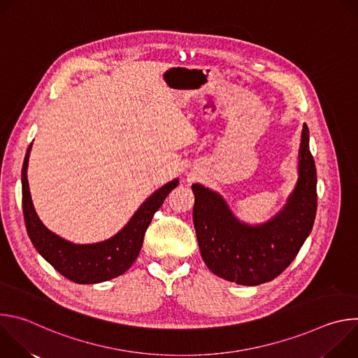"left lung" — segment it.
I'll return each instance as SVG.
<instances>
[{"mask_svg": "<svg viewBox=\"0 0 358 358\" xmlns=\"http://www.w3.org/2000/svg\"><path fill=\"white\" fill-rule=\"evenodd\" d=\"M316 166L309 150V129L303 124L299 148V180L285 208L271 221L250 227L239 222L224 198L201 184L192 221L201 257L220 278L257 286L279 276L309 236L317 210Z\"/></svg>", "mask_w": 358, "mask_h": 358, "instance_id": "8db88e82", "label": "left lung"}]
</instances>
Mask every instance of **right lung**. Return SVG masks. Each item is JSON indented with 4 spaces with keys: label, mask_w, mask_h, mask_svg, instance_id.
I'll return each mask as SVG.
<instances>
[{
    "label": "right lung",
    "mask_w": 358,
    "mask_h": 358,
    "mask_svg": "<svg viewBox=\"0 0 358 358\" xmlns=\"http://www.w3.org/2000/svg\"><path fill=\"white\" fill-rule=\"evenodd\" d=\"M29 151L31 145L22 166V210L28 236L41 257L62 276L80 285L106 282L123 275L138 257L152 215L163 206L170 191L177 187L178 180L170 181L148 196L129 224L113 238L99 243L76 245L50 232L38 218L27 178Z\"/></svg>",
    "instance_id": "right-lung-1"
}]
</instances>
